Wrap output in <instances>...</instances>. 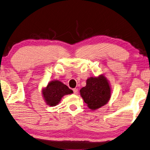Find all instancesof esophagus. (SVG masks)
<instances>
[{"label":"esophagus","mask_w":150,"mask_h":150,"mask_svg":"<svg viewBox=\"0 0 150 150\" xmlns=\"http://www.w3.org/2000/svg\"><path fill=\"white\" fill-rule=\"evenodd\" d=\"M73 93H74L75 94H77V93H78V89L77 88L73 89Z\"/></svg>","instance_id":"1"}]
</instances>
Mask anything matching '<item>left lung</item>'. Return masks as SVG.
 Segmentation results:
<instances>
[{"label": "left lung", "instance_id": "obj_1", "mask_svg": "<svg viewBox=\"0 0 150 150\" xmlns=\"http://www.w3.org/2000/svg\"><path fill=\"white\" fill-rule=\"evenodd\" d=\"M81 96L90 109L96 110L103 107L110 98V88L107 79L101 75L99 77L87 79L86 85L80 90Z\"/></svg>", "mask_w": 150, "mask_h": 150}]
</instances>
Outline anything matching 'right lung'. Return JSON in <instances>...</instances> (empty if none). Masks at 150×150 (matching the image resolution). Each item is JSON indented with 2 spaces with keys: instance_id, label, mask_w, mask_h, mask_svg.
<instances>
[{
  "instance_id": "add662e5",
  "label": "right lung",
  "mask_w": 150,
  "mask_h": 150,
  "mask_svg": "<svg viewBox=\"0 0 150 150\" xmlns=\"http://www.w3.org/2000/svg\"><path fill=\"white\" fill-rule=\"evenodd\" d=\"M73 91L66 84L58 81H52L43 91L44 99L50 106H56L64 95L72 93Z\"/></svg>"
}]
</instances>
